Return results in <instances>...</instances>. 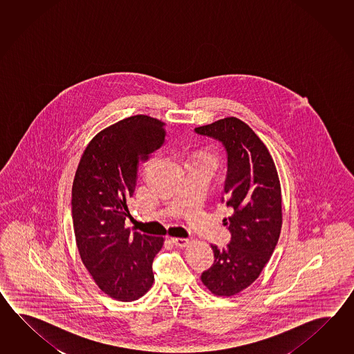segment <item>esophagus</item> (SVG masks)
Returning <instances> with one entry per match:
<instances>
[{"mask_svg":"<svg viewBox=\"0 0 354 354\" xmlns=\"http://www.w3.org/2000/svg\"><path fill=\"white\" fill-rule=\"evenodd\" d=\"M172 243H174V245H177V247H180V248H183V247H187L188 244H189V239L188 238H172L171 239Z\"/></svg>","mask_w":354,"mask_h":354,"instance_id":"obj_1","label":"esophagus"}]
</instances>
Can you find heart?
<instances>
[{"label": "heart", "instance_id": "b5f03b06", "mask_svg": "<svg viewBox=\"0 0 354 354\" xmlns=\"http://www.w3.org/2000/svg\"><path fill=\"white\" fill-rule=\"evenodd\" d=\"M197 165H209V166H212L215 168V166H216V159L211 157V156H201L198 160H197Z\"/></svg>", "mask_w": 354, "mask_h": 354}]
</instances>
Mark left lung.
I'll return each instance as SVG.
<instances>
[{"instance_id":"8db88e82","label":"left lung","mask_w":354,"mask_h":354,"mask_svg":"<svg viewBox=\"0 0 354 354\" xmlns=\"http://www.w3.org/2000/svg\"><path fill=\"white\" fill-rule=\"evenodd\" d=\"M195 133L225 148L221 203L225 201L232 212L224 218L232 239L225 248L211 245L215 261L201 281L216 296H233L259 277L277 245L282 226L279 174L263 142L236 118L196 128Z\"/></svg>"}]
</instances>
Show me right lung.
I'll return each instance as SVG.
<instances>
[{
    "instance_id": "1",
    "label": "right lung",
    "mask_w": 354,
    "mask_h": 354,
    "mask_svg": "<svg viewBox=\"0 0 354 354\" xmlns=\"http://www.w3.org/2000/svg\"><path fill=\"white\" fill-rule=\"evenodd\" d=\"M162 121L136 115L104 129L84 149L72 186L75 243L84 267L106 295L134 301L149 291L162 236L130 233L125 220L142 160L162 147Z\"/></svg>"
}]
</instances>
